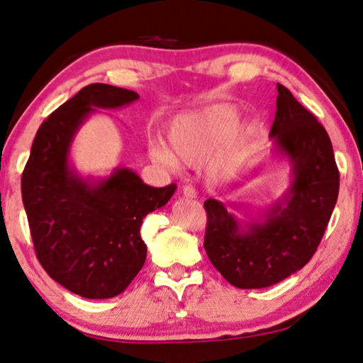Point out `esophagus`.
<instances>
[{
	"instance_id": "obj_1",
	"label": "esophagus",
	"mask_w": 363,
	"mask_h": 363,
	"mask_svg": "<svg viewBox=\"0 0 363 363\" xmlns=\"http://www.w3.org/2000/svg\"><path fill=\"white\" fill-rule=\"evenodd\" d=\"M182 194L183 197H186V199H196V189L191 186V184H184L182 188Z\"/></svg>"
}]
</instances>
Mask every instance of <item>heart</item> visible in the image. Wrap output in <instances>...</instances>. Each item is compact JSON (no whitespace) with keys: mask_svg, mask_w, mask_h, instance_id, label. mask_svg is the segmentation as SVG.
<instances>
[{"mask_svg":"<svg viewBox=\"0 0 363 363\" xmlns=\"http://www.w3.org/2000/svg\"><path fill=\"white\" fill-rule=\"evenodd\" d=\"M237 113L229 107L210 106L201 111L177 115L167 128V142H153L150 156L169 169L207 163L208 177L213 182L229 180L238 174L248 158L256 128L245 125L232 129Z\"/></svg>","mask_w":363,"mask_h":363,"instance_id":"obj_1","label":"heart"}]
</instances>
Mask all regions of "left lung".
Here are the masks:
<instances>
[{
	"label": "left lung",
	"mask_w": 363,
	"mask_h": 363,
	"mask_svg": "<svg viewBox=\"0 0 363 363\" xmlns=\"http://www.w3.org/2000/svg\"><path fill=\"white\" fill-rule=\"evenodd\" d=\"M277 113L270 129L273 152L291 162V184L279 199L248 221L220 201L207 211L203 248L211 264L240 289L283 281L308 264L332 216L340 174L332 142L311 112L277 84Z\"/></svg>",
	"instance_id": "left-lung-1"
}]
</instances>
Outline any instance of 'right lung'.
<instances>
[{"label":"right lung","mask_w":363,"mask_h":363,"mask_svg":"<svg viewBox=\"0 0 363 363\" xmlns=\"http://www.w3.org/2000/svg\"><path fill=\"white\" fill-rule=\"evenodd\" d=\"M125 88L91 84L49 115L33 140L22 199L34 251L49 277L85 298L125 291L145 264L142 220L174 196L177 184L152 188L134 170L82 177L69 161L75 134L96 108L138 101Z\"/></svg>","instance_id":"1"}]
</instances>
